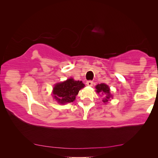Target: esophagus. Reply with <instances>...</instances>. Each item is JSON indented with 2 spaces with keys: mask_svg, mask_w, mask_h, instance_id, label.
I'll return each instance as SVG.
<instances>
[{
  "mask_svg": "<svg viewBox=\"0 0 158 158\" xmlns=\"http://www.w3.org/2000/svg\"><path fill=\"white\" fill-rule=\"evenodd\" d=\"M86 84L88 85H89V86H92L93 84H94V82H93V81H92V80H88V81H87Z\"/></svg>",
  "mask_w": 158,
  "mask_h": 158,
  "instance_id": "1",
  "label": "esophagus"
}]
</instances>
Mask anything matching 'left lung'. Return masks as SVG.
I'll return each mask as SVG.
<instances>
[{
  "label": "left lung",
  "mask_w": 158,
  "mask_h": 158,
  "mask_svg": "<svg viewBox=\"0 0 158 158\" xmlns=\"http://www.w3.org/2000/svg\"><path fill=\"white\" fill-rule=\"evenodd\" d=\"M96 92L99 94V93H102L104 94L105 95H106V98H105L103 102L104 103H106L108 102V99L111 97V95L110 94V89L109 88V86L105 84H98L96 85Z\"/></svg>",
  "instance_id": "obj_1"
}]
</instances>
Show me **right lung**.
<instances>
[{"label": "right lung", "instance_id": "right-lung-1", "mask_svg": "<svg viewBox=\"0 0 158 158\" xmlns=\"http://www.w3.org/2000/svg\"><path fill=\"white\" fill-rule=\"evenodd\" d=\"M84 87L82 81H75L70 78L65 82L56 84L53 88V95L57 102L61 104L74 101L76 95L80 89Z\"/></svg>", "mask_w": 158, "mask_h": 158}]
</instances>
